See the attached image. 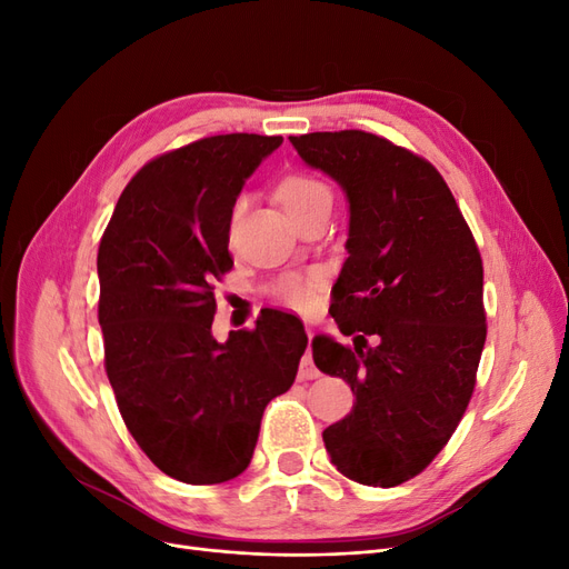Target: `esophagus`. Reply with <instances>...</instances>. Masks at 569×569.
Here are the masks:
<instances>
[{
  "label": "esophagus",
  "instance_id": "obj_1",
  "mask_svg": "<svg viewBox=\"0 0 569 569\" xmlns=\"http://www.w3.org/2000/svg\"><path fill=\"white\" fill-rule=\"evenodd\" d=\"M306 332H308V337L313 335L311 327H306ZM318 375H320V372H318V368H316V363H313V358H311V349H308V353L301 358L299 380H313V377H318Z\"/></svg>",
  "mask_w": 569,
  "mask_h": 569
}]
</instances>
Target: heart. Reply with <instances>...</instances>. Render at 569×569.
Masks as SVG:
<instances>
[{"instance_id": "b5f03b06", "label": "heart", "mask_w": 569, "mask_h": 569, "mask_svg": "<svg viewBox=\"0 0 569 569\" xmlns=\"http://www.w3.org/2000/svg\"><path fill=\"white\" fill-rule=\"evenodd\" d=\"M280 199L284 203V209L291 213V218L311 209V206L332 199L330 187L325 182L311 178V176H291L280 184ZM247 211V199H237L234 209H232V220L230 228L232 232L237 230L239 220H242ZM318 284V274L308 272V274H287L278 284H274V297H278L284 306L297 308V311H306L308 306L313 303V289Z\"/></svg>"}]
</instances>
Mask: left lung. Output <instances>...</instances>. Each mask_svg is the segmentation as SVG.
Wrapping results in <instances>:
<instances>
[{
	"mask_svg": "<svg viewBox=\"0 0 569 569\" xmlns=\"http://www.w3.org/2000/svg\"><path fill=\"white\" fill-rule=\"evenodd\" d=\"M289 142L349 201L330 313L353 349L318 335L313 360L356 401L325 449L343 477L389 489L435 460L470 403L487 339L481 256L449 184L412 151L363 130Z\"/></svg>",
	"mask_w": 569,
	"mask_h": 569,
	"instance_id": "1",
	"label": "left lung"
}]
</instances>
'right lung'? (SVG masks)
I'll list each match as a JSON object with an SVG mask.
<instances>
[{"label": "right lung", "mask_w": 569, "mask_h": 569, "mask_svg": "<svg viewBox=\"0 0 569 569\" xmlns=\"http://www.w3.org/2000/svg\"><path fill=\"white\" fill-rule=\"evenodd\" d=\"M282 144L216 134L149 161L120 194L97 256L104 366L130 435L168 477L220 485L253 456L266 406L299 370V318L266 308L218 341L213 282L232 268L234 201Z\"/></svg>", "instance_id": "1"}]
</instances>
